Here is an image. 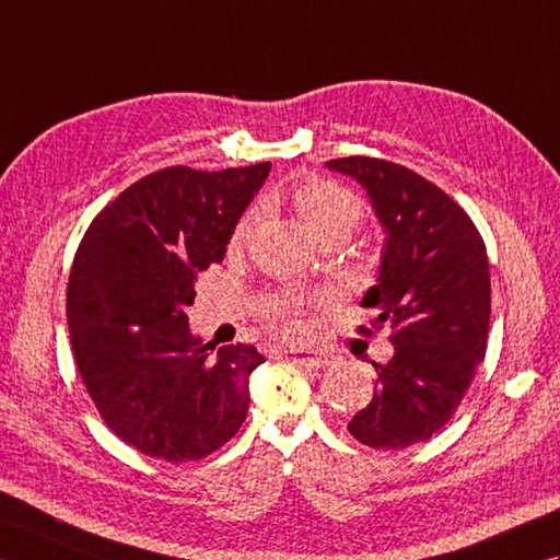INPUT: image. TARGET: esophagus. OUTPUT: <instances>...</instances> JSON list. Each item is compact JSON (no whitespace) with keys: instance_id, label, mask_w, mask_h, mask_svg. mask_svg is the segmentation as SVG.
I'll return each instance as SVG.
<instances>
[{"instance_id":"1","label":"esophagus","mask_w":560,"mask_h":560,"mask_svg":"<svg viewBox=\"0 0 560 560\" xmlns=\"http://www.w3.org/2000/svg\"><path fill=\"white\" fill-rule=\"evenodd\" d=\"M284 357L290 359L294 364H302V366H312V369H323L330 364V357L326 352H296V350H288Z\"/></svg>"}]
</instances>
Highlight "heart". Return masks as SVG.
<instances>
[{
	"mask_svg": "<svg viewBox=\"0 0 560 560\" xmlns=\"http://www.w3.org/2000/svg\"><path fill=\"white\" fill-rule=\"evenodd\" d=\"M292 203L302 225L318 244L330 240H347L359 225V220H362V203H359V198L350 189L332 182L314 179L296 186L292 194ZM256 222L258 210L252 208L242 215L237 228H234L232 244L240 246L242 242H246L248 234L256 228ZM306 304L308 300H302V296H276V300H268L264 304V316L280 332L296 335L304 330L302 314Z\"/></svg>",
	"mask_w": 560,
	"mask_h": 560,
	"instance_id": "b5f03b06",
	"label": "heart"
}]
</instances>
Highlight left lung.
I'll return each mask as SVG.
<instances>
[{
  "label": "left lung",
  "mask_w": 560,
  "mask_h": 560,
  "mask_svg": "<svg viewBox=\"0 0 560 560\" xmlns=\"http://www.w3.org/2000/svg\"><path fill=\"white\" fill-rule=\"evenodd\" d=\"M326 167L364 186L385 232L362 306L376 312L371 328L390 330L393 357L371 362L374 395L347 429L369 448H409L448 424L487 352V246L465 210L412 170L364 155Z\"/></svg>",
  "instance_id": "left-lung-1"
}]
</instances>
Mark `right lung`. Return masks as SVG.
I'll return each instance as SVG.
<instances>
[{"label": "right lung", "instance_id": "add662e5", "mask_svg": "<svg viewBox=\"0 0 560 560\" xmlns=\"http://www.w3.org/2000/svg\"><path fill=\"white\" fill-rule=\"evenodd\" d=\"M270 163L153 172L103 208L73 256L67 320L85 390L117 436L167 463L201 459L244 424L254 345L196 338L186 308L220 264Z\"/></svg>", "mask_w": 560, "mask_h": 560}]
</instances>
